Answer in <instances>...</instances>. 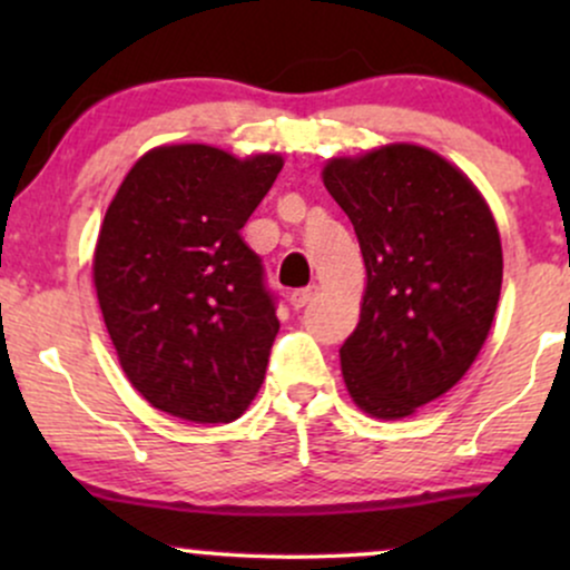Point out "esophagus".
Instances as JSON below:
<instances>
[{
  "label": "esophagus",
  "instance_id": "34e87169",
  "mask_svg": "<svg viewBox=\"0 0 570 570\" xmlns=\"http://www.w3.org/2000/svg\"><path fill=\"white\" fill-rule=\"evenodd\" d=\"M313 297H316V286H305V289H294L289 294V303L294 311H299V307H305Z\"/></svg>",
  "mask_w": 570,
  "mask_h": 570
}]
</instances>
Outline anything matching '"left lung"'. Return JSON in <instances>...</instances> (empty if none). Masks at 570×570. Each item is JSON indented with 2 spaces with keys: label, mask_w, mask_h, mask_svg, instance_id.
<instances>
[{
  "label": "left lung",
  "mask_w": 570,
  "mask_h": 570,
  "mask_svg": "<svg viewBox=\"0 0 570 570\" xmlns=\"http://www.w3.org/2000/svg\"><path fill=\"white\" fill-rule=\"evenodd\" d=\"M324 187L348 214L367 289L340 348L353 402L396 421L448 394L485 343L501 294V238L485 198L417 144L332 158Z\"/></svg>",
  "instance_id": "obj_1"
}]
</instances>
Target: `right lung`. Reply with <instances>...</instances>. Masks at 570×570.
Masks as SVG:
<instances>
[{
	"label": "right lung",
	"instance_id": "obj_1",
	"mask_svg": "<svg viewBox=\"0 0 570 570\" xmlns=\"http://www.w3.org/2000/svg\"><path fill=\"white\" fill-rule=\"evenodd\" d=\"M281 168V155L155 147L109 203L94 254L98 305L130 385L168 415L230 423L265 381L276 297L240 227Z\"/></svg>",
	"mask_w": 570,
	"mask_h": 570
}]
</instances>
